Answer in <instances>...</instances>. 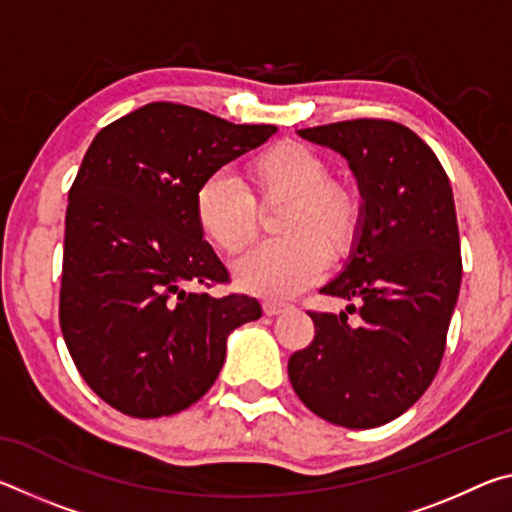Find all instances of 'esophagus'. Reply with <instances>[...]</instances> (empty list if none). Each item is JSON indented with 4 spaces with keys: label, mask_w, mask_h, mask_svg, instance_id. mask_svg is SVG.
I'll list each match as a JSON object with an SVG mask.
<instances>
[{
    "label": "esophagus",
    "mask_w": 512,
    "mask_h": 512,
    "mask_svg": "<svg viewBox=\"0 0 512 512\" xmlns=\"http://www.w3.org/2000/svg\"><path fill=\"white\" fill-rule=\"evenodd\" d=\"M262 309H264L266 316H277V314H282L284 309H287V305H282V302H275V300H264Z\"/></svg>",
    "instance_id": "esophagus-1"
}]
</instances>
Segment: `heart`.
Segmentation results:
<instances>
[{
  "mask_svg": "<svg viewBox=\"0 0 512 512\" xmlns=\"http://www.w3.org/2000/svg\"><path fill=\"white\" fill-rule=\"evenodd\" d=\"M248 187L214 173L194 194V219L201 235L225 255H237L259 230L257 205L284 201L275 219L280 239L250 250L235 264L241 291L264 298L296 296L323 273L325 262H341L361 237L366 207L357 187L329 178L325 155L300 142H277L248 164Z\"/></svg>",
  "mask_w": 512,
  "mask_h": 512,
  "instance_id": "b5f03b06",
  "label": "heart"
}]
</instances>
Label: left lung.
Returning <instances> with one entry per match:
<instances>
[{"mask_svg": "<svg viewBox=\"0 0 512 512\" xmlns=\"http://www.w3.org/2000/svg\"><path fill=\"white\" fill-rule=\"evenodd\" d=\"M302 140L348 160L366 207L361 237L320 293L357 302L347 314L309 311L316 336L289 359L296 395L318 418L372 429L420 400L445 354L461 289L452 185L427 144L388 119L302 128Z\"/></svg>", "mask_w": 512, "mask_h": 512, "instance_id": "obj_1", "label": "left lung"}]
</instances>
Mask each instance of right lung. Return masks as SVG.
I'll return each mask as SVG.
<instances>
[{"instance_id":"1","label":"right lung","mask_w":512,"mask_h":512,"mask_svg":"<svg viewBox=\"0 0 512 512\" xmlns=\"http://www.w3.org/2000/svg\"><path fill=\"white\" fill-rule=\"evenodd\" d=\"M266 124H230L146 103L94 137L69 189L60 329L94 393L131 418H162L210 391L232 329L255 298H214L230 280L194 219V194L264 144Z\"/></svg>"}]
</instances>
